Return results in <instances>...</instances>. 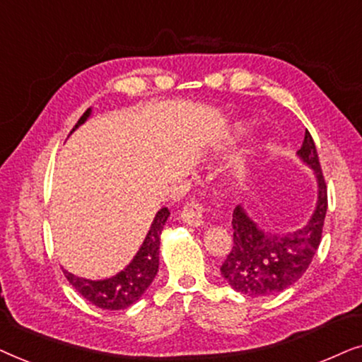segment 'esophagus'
<instances>
[{"mask_svg": "<svg viewBox=\"0 0 362 362\" xmlns=\"http://www.w3.org/2000/svg\"><path fill=\"white\" fill-rule=\"evenodd\" d=\"M182 220L189 226H200L205 221V205L200 202H190L182 209Z\"/></svg>", "mask_w": 362, "mask_h": 362, "instance_id": "esophagus-1", "label": "esophagus"}]
</instances>
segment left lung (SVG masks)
Instances as JSON below:
<instances>
[{"label":"left lung","mask_w":362,"mask_h":362,"mask_svg":"<svg viewBox=\"0 0 362 362\" xmlns=\"http://www.w3.org/2000/svg\"><path fill=\"white\" fill-rule=\"evenodd\" d=\"M298 156L317 177L315 214L301 230L279 237L264 233L242 206H235L231 218L233 247L220 267L221 276L235 291L252 298L278 295L296 283L315 258L325 226L327 189L315 141L308 131Z\"/></svg>","instance_id":"left-lung-1"}]
</instances>
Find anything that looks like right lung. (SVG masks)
<instances>
[{"label": "right lung", "mask_w": 362, "mask_h": 362, "mask_svg": "<svg viewBox=\"0 0 362 362\" xmlns=\"http://www.w3.org/2000/svg\"><path fill=\"white\" fill-rule=\"evenodd\" d=\"M89 114L90 109L81 115L74 129L79 127L89 117ZM168 215H170V211H168L167 206L157 211L141 250H139L131 264L124 272H120L112 278L93 281V279L74 276V274L64 269V276L67 278V281L76 288V291L81 293V296H84L89 303H93L98 308H103V310H125V308L134 305L144 295V291L151 286V283L158 272L160 233Z\"/></svg>", "instance_id": "obj_1"}]
</instances>
